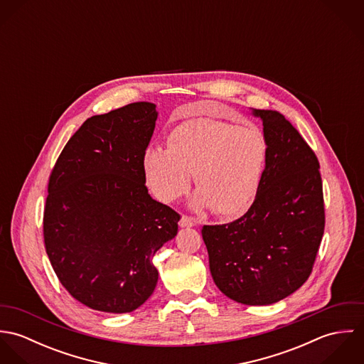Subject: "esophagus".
I'll list each match as a JSON object with an SVG mask.
<instances>
[{"mask_svg":"<svg viewBox=\"0 0 364 364\" xmlns=\"http://www.w3.org/2000/svg\"><path fill=\"white\" fill-rule=\"evenodd\" d=\"M198 223H199L198 220H195V218H192V217H189V215H182L181 220H179V225H181L182 228H185V227H193V225H196Z\"/></svg>","mask_w":364,"mask_h":364,"instance_id":"esophagus-1","label":"esophagus"}]
</instances>
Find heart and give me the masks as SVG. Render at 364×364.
Masks as SVG:
<instances>
[{
	"instance_id": "b5f03b06",
	"label": "heart",
	"mask_w": 364,
	"mask_h": 364,
	"mask_svg": "<svg viewBox=\"0 0 364 364\" xmlns=\"http://www.w3.org/2000/svg\"><path fill=\"white\" fill-rule=\"evenodd\" d=\"M266 159L267 141L258 127L198 117L171 132L168 150L149 147L143 171L153 193L166 203L188 189L193 173L192 206L237 218L257 198Z\"/></svg>"
}]
</instances>
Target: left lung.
<instances>
[{
  "label": "left lung",
  "mask_w": 364,
  "mask_h": 364,
  "mask_svg": "<svg viewBox=\"0 0 364 364\" xmlns=\"http://www.w3.org/2000/svg\"><path fill=\"white\" fill-rule=\"evenodd\" d=\"M260 117L267 159L257 198L238 220L205 225L203 241L215 286L245 306H269L311 274L323 235L319 162L293 124L276 110Z\"/></svg>",
  "instance_id": "1"
}]
</instances>
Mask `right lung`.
<instances>
[{"mask_svg":"<svg viewBox=\"0 0 364 364\" xmlns=\"http://www.w3.org/2000/svg\"><path fill=\"white\" fill-rule=\"evenodd\" d=\"M156 105L134 102L87 119L58 156L43 215L48 257L60 283L97 311H134L158 282L153 258L181 215L154 200L143 156Z\"/></svg>","mask_w":364,"mask_h":364,"instance_id":"1","label":"right lung"}]
</instances>
